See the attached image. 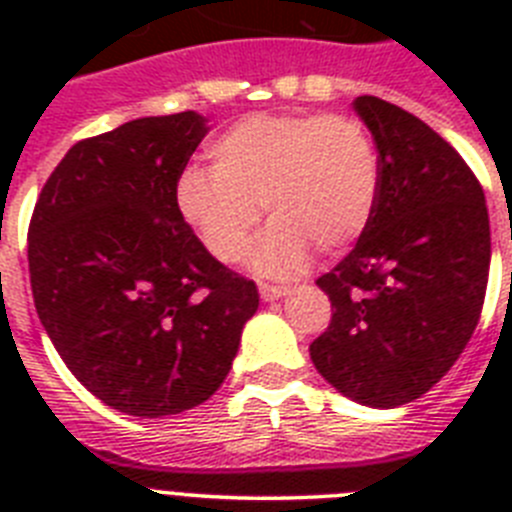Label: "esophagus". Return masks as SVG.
<instances>
[{"label": "esophagus", "mask_w": 512, "mask_h": 512, "mask_svg": "<svg viewBox=\"0 0 512 512\" xmlns=\"http://www.w3.org/2000/svg\"><path fill=\"white\" fill-rule=\"evenodd\" d=\"M287 292H289V289L279 287V284H259V295H261V300H266V302L279 300V297H284Z\"/></svg>", "instance_id": "34e87169"}]
</instances>
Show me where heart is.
Instances as JSON below:
<instances>
[{
	"mask_svg": "<svg viewBox=\"0 0 512 512\" xmlns=\"http://www.w3.org/2000/svg\"><path fill=\"white\" fill-rule=\"evenodd\" d=\"M210 169L176 182L184 223L220 264L246 256L259 217H269L253 266L269 277L305 269L312 248L341 253L369 228L379 200V153L364 122L348 115H248L217 135Z\"/></svg>",
	"mask_w": 512,
	"mask_h": 512,
	"instance_id": "obj_1",
	"label": "heart"
}]
</instances>
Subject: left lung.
<instances>
[{
    "instance_id": "obj_1",
    "label": "left lung",
    "mask_w": 512,
    "mask_h": 512,
    "mask_svg": "<svg viewBox=\"0 0 512 512\" xmlns=\"http://www.w3.org/2000/svg\"><path fill=\"white\" fill-rule=\"evenodd\" d=\"M354 107L377 143L379 200L354 251L318 279L333 318L310 359L351 400L397 408L431 390L477 328L490 217L479 179L436 130L372 94Z\"/></svg>"
}]
</instances>
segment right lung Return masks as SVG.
<instances>
[{
  "instance_id": "add662e5",
  "label": "right lung",
  "mask_w": 512,
  "mask_h": 512,
  "mask_svg": "<svg viewBox=\"0 0 512 512\" xmlns=\"http://www.w3.org/2000/svg\"><path fill=\"white\" fill-rule=\"evenodd\" d=\"M205 117H140L69 148L35 202L27 264L38 318L94 397L161 418L228 377L259 289L212 259L176 207Z\"/></svg>"
}]
</instances>
